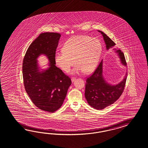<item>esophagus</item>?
I'll return each mask as SVG.
<instances>
[{
    "label": "esophagus",
    "instance_id": "1",
    "mask_svg": "<svg viewBox=\"0 0 148 148\" xmlns=\"http://www.w3.org/2000/svg\"><path fill=\"white\" fill-rule=\"evenodd\" d=\"M75 78H74V77H72V79H71V81H72V82H74L75 81Z\"/></svg>",
    "mask_w": 148,
    "mask_h": 148
}]
</instances>
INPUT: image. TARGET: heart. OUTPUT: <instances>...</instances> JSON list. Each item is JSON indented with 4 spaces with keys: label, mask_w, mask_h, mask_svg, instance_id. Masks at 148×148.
<instances>
[{
    "label": "heart",
    "mask_w": 148,
    "mask_h": 148,
    "mask_svg": "<svg viewBox=\"0 0 148 148\" xmlns=\"http://www.w3.org/2000/svg\"><path fill=\"white\" fill-rule=\"evenodd\" d=\"M102 52V45L97 38L79 35L69 38L64 44L62 51L54 55L56 65L68 72L74 65L73 74L91 72L97 67Z\"/></svg>",
    "instance_id": "heart-1"
}]
</instances>
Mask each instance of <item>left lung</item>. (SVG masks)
<instances>
[{"instance_id": "8db88e82", "label": "left lung", "mask_w": 148, "mask_h": 148, "mask_svg": "<svg viewBox=\"0 0 148 148\" xmlns=\"http://www.w3.org/2000/svg\"><path fill=\"white\" fill-rule=\"evenodd\" d=\"M103 37L106 50H108L115 45V44L105 33L98 30ZM118 54L121 64L126 67L125 56L120 50L114 48ZM103 60L94 72L93 74L86 79L85 97L88 103L92 108L98 110H102L113 104L123 93L126 82L127 72L123 80L119 83L113 85L108 83L103 75Z\"/></svg>"}]
</instances>
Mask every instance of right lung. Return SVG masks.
Instances as JSON below:
<instances>
[{
  "mask_svg": "<svg viewBox=\"0 0 148 148\" xmlns=\"http://www.w3.org/2000/svg\"><path fill=\"white\" fill-rule=\"evenodd\" d=\"M60 37L58 33L40 34L30 45L22 66L24 86L29 97L36 107L51 113L61 107L72 84L71 79L55 65L54 55ZM42 55L48 59L47 69L38 64V58Z\"/></svg>",
  "mask_w": 148,
  "mask_h": 148,
  "instance_id": "obj_1",
  "label": "right lung"
}]
</instances>
